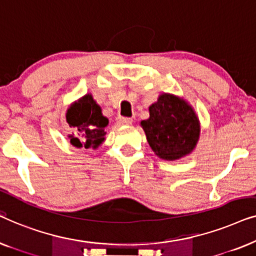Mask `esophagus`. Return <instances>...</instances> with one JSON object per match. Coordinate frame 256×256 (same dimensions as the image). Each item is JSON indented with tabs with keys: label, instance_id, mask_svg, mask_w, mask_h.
<instances>
[{
	"label": "esophagus",
	"instance_id": "34e87169",
	"mask_svg": "<svg viewBox=\"0 0 256 256\" xmlns=\"http://www.w3.org/2000/svg\"><path fill=\"white\" fill-rule=\"evenodd\" d=\"M132 120L129 118H120L118 120V124L121 126H129V124H132Z\"/></svg>",
	"mask_w": 256,
	"mask_h": 256
}]
</instances>
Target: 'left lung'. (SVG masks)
<instances>
[{"mask_svg":"<svg viewBox=\"0 0 256 256\" xmlns=\"http://www.w3.org/2000/svg\"><path fill=\"white\" fill-rule=\"evenodd\" d=\"M140 126L156 156L177 160L190 155L200 136V122L194 107L184 98L160 93L149 106V118Z\"/></svg>","mask_w":256,"mask_h":256,"instance_id":"left-lung-1","label":"left lung"}]
</instances>
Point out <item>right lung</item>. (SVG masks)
<instances>
[{
	"label": "right lung",
	"mask_w": 256,
	"mask_h": 256,
	"mask_svg": "<svg viewBox=\"0 0 256 256\" xmlns=\"http://www.w3.org/2000/svg\"><path fill=\"white\" fill-rule=\"evenodd\" d=\"M66 121L74 132L68 135L70 143L76 148L96 149L106 140L104 128L108 118L90 93L79 98L70 104L66 112Z\"/></svg>",
	"instance_id": "right-lung-1"
}]
</instances>
